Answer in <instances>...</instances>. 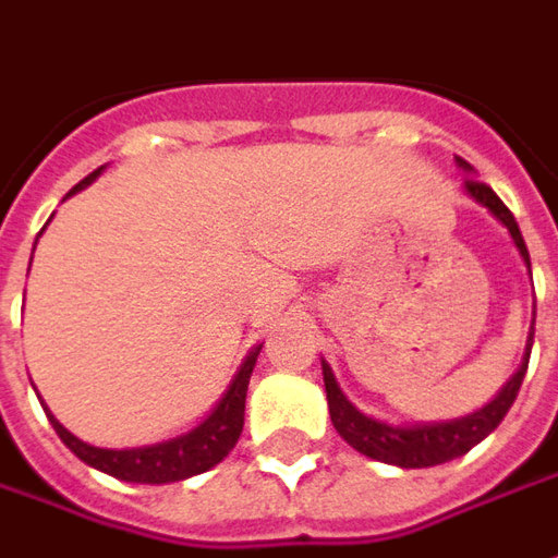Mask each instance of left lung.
Here are the masks:
<instances>
[{
    "instance_id": "obj_1",
    "label": "left lung",
    "mask_w": 558,
    "mask_h": 558,
    "mask_svg": "<svg viewBox=\"0 0 558 558\" xmlns=\"http://www.w3.org/2000/svg\"><path fill=\"white\" fill-rule=\"evenodd\" d=\"M459 169L471 171V166L462 157H456ZM465 193L474 202H481L483 208H489V214L496 217L498 223L508 226L510 239L517 244V251L523 256V263L529 266L532 275V263H529V251H525V241L520 235V226L513 220V214L508 211V205L493 193V186L481 184L474 178H465ZM532 338L535 332H529V344H525V360L517 368V374L510 377L508 384L501 387L496 399L489 404H483L481 411H474L469 416H459V420H444V423H416V426H389L380 423L374 416H365L360 408H353L347 396L338 387L332 368L323 362V384H326V399H329V416H332V426L338 428V435L344 438L353 450H360L368 459L377 462H387V465H399V469H432V465H441L450 462L456 456H465L481 444L493 428L505 420L510 411V404L517 399V392L523 387L525 368H529V353H532Z\"/></svg>"
}]
</instances>
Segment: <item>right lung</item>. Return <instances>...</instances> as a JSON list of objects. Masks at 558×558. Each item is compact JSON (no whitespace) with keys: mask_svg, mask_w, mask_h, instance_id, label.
<instances>
[{"mask_svg":"<svg viewBox=\"0 0 558 558\" xmlns=\"http://www.w3.org/2000/svg\"><path fill=\"white\" fill-rule=\"evenodd\" d=\"M102 169H96L93 174H87L81 184L72 190L77 193L81 186H87L96 174ZM69 193V196H72ZM263 344L253 347L251 356L244 360V365L235 374L232 387L226 389V396L220 399V404L214 408L211 416L205 423H198L193 432L186 435H178L171 441L150 444V447H126V450H108V447H93V444L75 438L69 428L62 426L57 416L50 414V426L57 428L60 441L72 450V453L87 462L93 469L111 474L117 481H130V483H174L186 481L193 474H202V471L214 469L217 462H223L229 450L239 444L241 428H244V399H247V384H251L253 365H256V356H259Z\"/></svg>","mask_w":558,"mask_h":558,"instance_id":"obj_1","label":"right lung"}]
</instances>
